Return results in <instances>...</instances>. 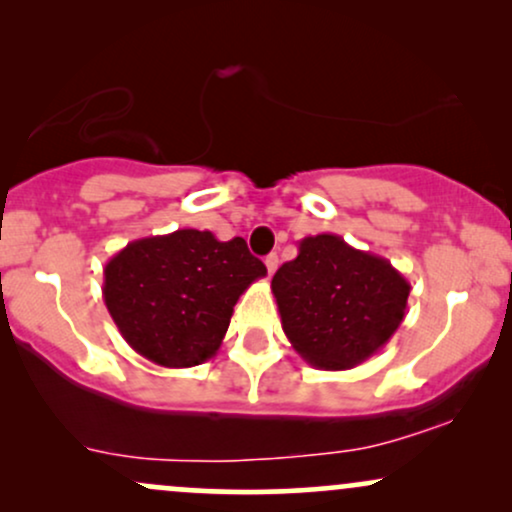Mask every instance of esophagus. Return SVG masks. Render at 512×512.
Masks as SVG:
<instances>
[{
  "label": "esophagus",
  "mask_w": 512,
  "mask_h": 512,
  "mask_svg": "<svg viewBox=\"0 0 512 512\" xmlns=\"http://www.w3.org/2000/svg\"><path fill=\"white\" fill-rule=\"evenodd\" d=\"M264 264H267V272L274 274L276 267H279V255H276V252H272V255L264 257Z\"/></svg>",
  "instance_id": "34e87169"
}]
</instances>
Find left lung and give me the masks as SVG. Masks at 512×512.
<instances>
[{"label":"left lung","instance_id":"left-lung-1","mask_svg":"<svg viewBox=\"0 0 512 512\" xmlns=\"http://www.w3.org/2000/svg\"><path fill=\"white\" fill-rule=\"evenodd\" d=\"M409 291L385 257L334 233L303 238L296 260L272 279L286 337L320 370L354 368L383 349L402 325Z\"/></svg>","mask_w":512,"mask_h":512}]
</instances>
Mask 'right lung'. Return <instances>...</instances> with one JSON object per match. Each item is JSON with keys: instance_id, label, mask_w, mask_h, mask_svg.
<instances>
[{"instance_id": "add662e5", "label": "right lung", "mask_w": 512, "mask_h": 512, "mask_svg": "<svg viewBox=\"0 0 512 512\" xmlns=\"http://www.w3.org/2000/svg\"><path fill=\"white\" fill-rule=\"evenodd\" d=\"M267 267L243 238L180 228L127 243L103 269V301L125 342L166 368L216 356L233 305Z\"/></svg>"}]
</instances>
